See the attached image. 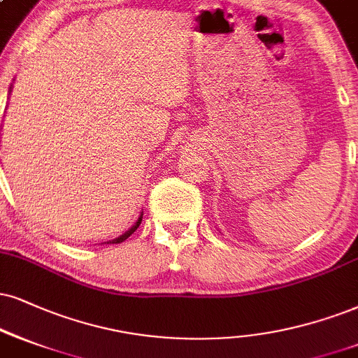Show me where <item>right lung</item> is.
<instances>
[{
	"label": "right lung",
	"mask_w": 358,
	"mask_h": 358,
	"mask_svg": "<svg viewBox=\"0 0 358 358\" xmlns=\"http://www.w3.org/2000/svg\"><path fill=\"white\" fill-rule=\"evenodd\" d=\"M141 220H143V214H141V217L138 219V222H136V224H134V226H132V227L129 229V231H127L126 234H122V236H119V237H117V239H114V241H111V242H109V244H119V242H124V241L127 239V237H129V236H131V234H132V232H134V231H136V229H138V227H139Z\"/></svg>",
	"instance_id": "obj_1"
}]
</instances>
